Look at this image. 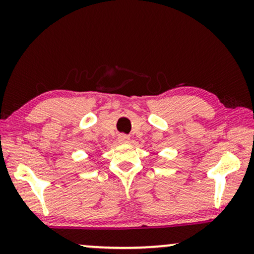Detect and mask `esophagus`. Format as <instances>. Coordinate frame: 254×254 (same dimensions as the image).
<instances>
[{
  "label": "esophagus",
  "mask_w": 254,
  "mask_h": 254,
  "mask_svg": "<svg viewBox=\"0 0 254 254\" xmlns=\"http://www.w3.org/2000/svg\"><path fill=\"white\" fill-rule=\"evenodd\" d=\"M118 140H119L120 143H128V142H129V136H127V135L125 134H121L119 135V137H118Z\"/></svg>",
  "instance_id": "1"
}]
</instances>
